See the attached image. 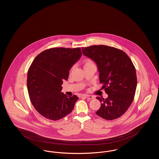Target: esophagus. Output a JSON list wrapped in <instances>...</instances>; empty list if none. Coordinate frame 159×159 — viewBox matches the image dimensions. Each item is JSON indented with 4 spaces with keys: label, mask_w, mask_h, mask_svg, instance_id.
Returning <instances> with one entry per match:
<instances>
[{
    "label": "esophagus",
    "mask_w": 159,
    "mask_h": 159,
    "mask_svg": "<svg viewBox=\"0 0 159 159\" xmlns=\"http://www.w3.org/2000/svg\"><path fill=\"white\" fill-rule=\"evenodd\" d=\"M83 97L89 99H92L94 98V97H93L92 95H84Z\"/></svg>",
    "instance_id": "1"
}]
</instances>
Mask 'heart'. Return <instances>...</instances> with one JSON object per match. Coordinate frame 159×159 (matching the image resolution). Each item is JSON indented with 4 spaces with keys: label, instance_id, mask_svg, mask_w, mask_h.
I'll return each mask as SVG.
<instances>
[{
    "label": "heart",
    "instance_id": "obj_1",
    "mask_svg": "<svg viewBox=\"0 0 159 159\" xmlns=\"http://www.w3.org/2000/svg\"><path fill=\"white\" fill-rule=\"evenodd\" d=\"M93 64L92 62V61L89 60H86L84 61V66H88V65H89V64Z\"/></svg>",
    "mask_w": 159,
    "mask_h": 159
}]
</instances>
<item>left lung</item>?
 Returning a JSON list of instances; mask_svg holds the SVG:
<instances>
[{
  "instance_id": "obj_1",
  "label": "left lung",
  "mask_w": 159,
  "mask_h": 159,
  "mask_svg": "<svg viewBox=\"0 0 159 159\" xmlns=\"http://www.w3.org/2000/svg\"><path fill=\"white\" fill-rule=\"evenodd\" d=\"M83 55L97 64L99 79L108 98L97 99L101 102L96 112L106 120H113L125 113L131 105L137 85L136 70L127 54L106 45L82 48Z\"/></svg>"
}]
</instances>
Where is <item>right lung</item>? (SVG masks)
Wrapping results in <instances>:
<instances>
[{
    "label": "right lung",
    "instance_id": "right-lung-1",
    "mask_svg": "<svg viewBox=\"0 0 159 159\" xmlns=\"http://www.w3.org/2000/svg\"><path fill=\"white\" fill-rule=\"evenodd\" d=\"M79 48H56L39 53L27 73V85L31 102L42 116L58 120L70 113L79 98L67 97L61 92L63 81L80 58Z\"/></svg>",
    "mask_w": 159,
    "mask_h": 159
}]
</instances>
